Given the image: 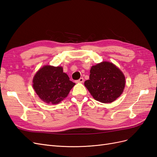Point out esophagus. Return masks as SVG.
Instances as JSON below:
<instances>
[{"instance_id":"34e87169","label":"esophagus","mask_w":157,"mask_h":157,"mask_svg":"<svg viewBox=\"0 0 157 157\" xmlns=\"http://www.w3.org/2000/svg\"><path fill=\"white\" fill-rule=\"evenodd\" d=\"M84 82V78L82 77V78H80L78 80H77V81H76V82L77 83H82Z\"/></svg>"}]
</instances>
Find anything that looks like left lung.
<instances>
[{"instance_id": "left-lung-1", "label": "left lung", "mask_w": 157, "mask_h": 157, "mask_svg": "<svg viewBox=\"0 0 157 157\" xmlns=\"http://www.w3.org/2000/svg\"><path fill=\"white\" fill-rule=\"evenodd\" d=\"M90 72V78L84 82V85L96 100L111 103L122 94L125 77L113 63L103 61L92 66Z\"/></svg>"}]
</instances>
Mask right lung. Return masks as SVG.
<instances>
[{"label":"right lung","instance_id":"1","mask_svg":"<svg viewBox=\"0 0 157 157\" xmlns=\"http://www.w3.org/2000/svg\"><path fill=\"white\" fill-rule=\"evenodd\" d=\"M36 94L46 103L57 104L67 96L75 83L71 81L61 67L46 65L39 70L33 80Z\"/></svg>","mask_w":157,"mask_h":157}]
</instances>
